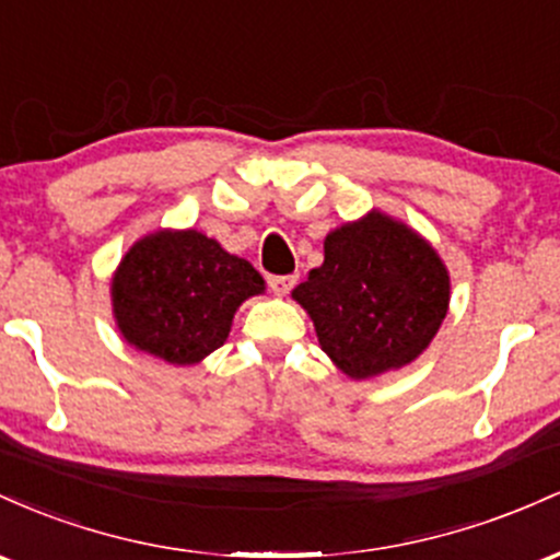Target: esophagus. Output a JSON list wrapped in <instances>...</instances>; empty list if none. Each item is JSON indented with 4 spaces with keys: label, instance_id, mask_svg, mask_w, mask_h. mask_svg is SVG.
<instances>
[{
    "label": "esophagus",
    "instance_id": "34e87169",
    "mask_svg": "<svg viewBox=\"0 0 560 560\" xmlns=\"http://www.w3.org/2000/svg\"><path fill=\"white\" fill-rule=\"evenodd\" d=\"M267 282H269V291H272L275 296H288L291 288L296 285V275H272Z\"/></svg>",
    "mask_w": 560,
    "mask_h": 560
}]
</instances>
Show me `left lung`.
<instances>
[{"label":"left lung","mask_w":560,"mask_h":560,"mask_svg":"<svg viewBox=\"0 0 560 560\" xmlns=\"http://www.w3.org/2000/svg\"><path fill=\"white\" fill-rule=\"evenodd\" d=\"M341 373L364 381L418 360L447 317L450 272L429 241L370 211L325 237L323 267L293 288Z\"/></svg>","instance_id":"1"}]
</instances>
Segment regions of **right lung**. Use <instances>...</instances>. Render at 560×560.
<instances>
[{"label":"right lung","mask_w":560,"mask_h":560,"mask_svg":"<svg viewBox=\"0 0 560 560\" xmlns=\"http://www.w3.org/2000/svg\"><path fill=\"white\" fill-rule=\"evenodd\" d=\"M264 278L198 230L140 237L113 272V317L124 341L168 364H196L228 341L237 306Z\"/></svg>","instance_id":"right-lung-1"}]
</instances>
